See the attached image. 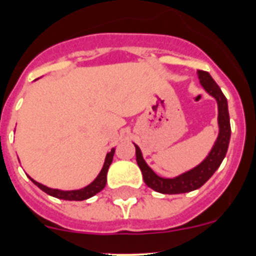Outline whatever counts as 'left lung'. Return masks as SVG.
Instances as JSON below:
<instances>
[{"label": "left lung", "mask_w": 256, "mask_h": 256, "mask_svg": "<svg viewBox=\"0 0 256 256\" xmlns=\"http://www.w3.org/2000/svg\"><path fill=\"white\" fill-rule=\"evenodd\" d=\"M198 78H200V84L204 88L206 92L210 94L218 102L219 135L213 148L206 157L204 161L190 171L180 174V176L174 178H162L157 176L147 166L142 154H141L140 147L135 144L136 161H138V167L142 172L144 183L154 190L164 193V194H180V193H187L202 187L209 178L213 176L214 172L218 170L222 161L226 157V151H228L229 140H230V121H229L226 98L224 96L220 88L216 85V82H214L208 72L198 70Z\"/></svg>", "instance_id": "left-lung-1"}]
</instances>
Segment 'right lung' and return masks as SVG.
Instances as JSON below:
<instances>
[{"instance_id":"1","label":"right lung","mask_w":256,"mask_h":256,"mask_svg":"<svg viewBox=\"0 0 256 256\" xmlns=\"http://www.w3.org/2000/svg\"><path fill=\"white\" fill-rule=\"evenodd\" d=\"M114 154H115V148H112V151L106 154V158H105L104 166H102V171L100 174H98V177L90 183L89 186L86 187L82 188V190H53V188L46 187V186L40 184V183L36 182L34 180L30 177V180L34 183L36 186L40 188L43 192H46L49 196H53V197L59 198V200H88V198L92 197L96 193H99L100 190H104L105 184H106V174H108V170H109L110 164L112 162V157Z\"/></svg>"}]
</instances>
